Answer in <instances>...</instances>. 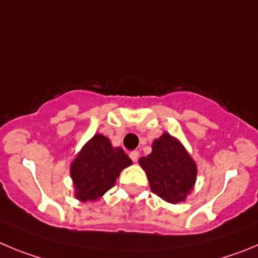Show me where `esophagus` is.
Segmentation results:
<instances>
[{"label":"esophagus","instance_id":"obj_1","mask_svg":"<svg viewBox=\"0 0 258 258\" xmlns=\"http://www.w3.org/2000/svg\"><path fill=\"white\" fill-rule=\"evenodd\" d=\"M139 157H140V154H139V152H136V150H135V152H131V153H130V158H131L132 162H135V163H136V162H138Z\"/></svg>","mask_w":258,"mask_h":258}]
</instances>
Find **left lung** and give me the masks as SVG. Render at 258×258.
Listing matches in <instances>:
<instances>
[{"mask_svg": "<svg viewBox=\"0 0 258 258\" xmlns=\"http://www.w3.org/2000/svg\"><path fill=\"white\" fill-rule=\"evenodd\" d=\"M150 189L168 203L186 199L197 180V164L176 138L164 132L153 141L152 153L139 159Z\"/></svg>", "mask_w": 258, "mask_h": 258, "instance_id": "1", "label": "left lung"}]
</instances>
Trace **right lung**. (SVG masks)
<instances>
[{"mask_svg":"<svg viewBox=\"0 0 258 258\" xmlns=\"http://www.w3.org/2000/svg\"><path fill=\"white\" fill-rule=\"evenodd\" d=\"M131 164L132 161L120 148L112 146L104 135H95L71 166L76 198L81 202L97 201L114 186L120 171Z\"/></svg>","mask_w":258,"mask_h":258,"instance_id":"add662e5","label":"right lung"}]
</instances>
